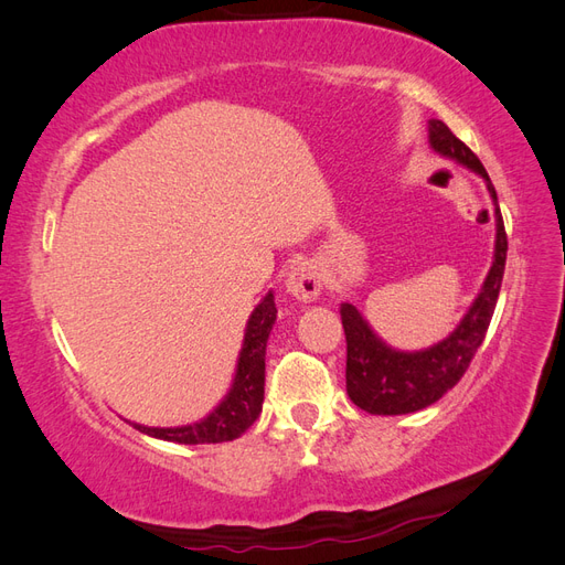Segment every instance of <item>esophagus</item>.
Wrapping results in <instances>:
<instances>
[{
	"label": "esophagus",
	"mask_w": 565,
	"mask_h": 565,
	"mask_svg": "<svg viewBox=\"0 0 565 565\" xmlns=\"http://www.w3.org/2000/svg\"><path fill=\"white\" fill-rule=\"evenodd\" d=\"M285 287H287V292L299 301H316L320 297V289H322L320 273L311 264H299L287 276Z\"/></svg>",
	"instance_id": "34e87169"
}]
</instances>
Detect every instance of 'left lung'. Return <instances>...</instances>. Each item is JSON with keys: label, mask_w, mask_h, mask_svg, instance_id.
<instances>
[{"label": "left lung", "mask_w": 565, "mask_h": 565, "mask_svg": "<svg viewBox=\"0 0 565 565\" xmlns=\"http://www.w3.org/2000/svg\"><path fill=\"white\" fill-rule=\"evenodd\" d=\"M429 146L438 156L471 169L488 185L494 204V256L481 292L457 328L438 344L422 351H398L382 341L353 303H341V324L347 334V393L370 415H407L434 405L461 380L473 353L483 344L494 303L500 297L507 233L494 185L471 148L461 143L440 119H429ZM488 218V212L486 216Z\"/></svg>", "instance_id": "left-lung-1"}]
</instances>
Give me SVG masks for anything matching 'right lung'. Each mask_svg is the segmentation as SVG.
Wrapping results in <instances>:
<instances>
[{
    "label": "right lung",
    "instance_id": "right-lung-1",
    "mask_svg": "<svg viewBox=\"0 0 565 565\" xmlns=\"http://www.w3.org/2000/svg\"><path fill=\"white\" fill-rule=\"evenodd\" d=\"M278 309L273 292H268L259 306L252 311L241 358H237L235 377L231 391L224 396L207 417H202L195 424L185 426H143L134 424V429L148 434L152 438L169 440V443H183V446H200V443H224L243 436L254 419L262 413L264 403V380H266V341L276 322Z\"/></svg>",
    "mask_w": 565,
    "mask_h": 565
}]
</instances>
